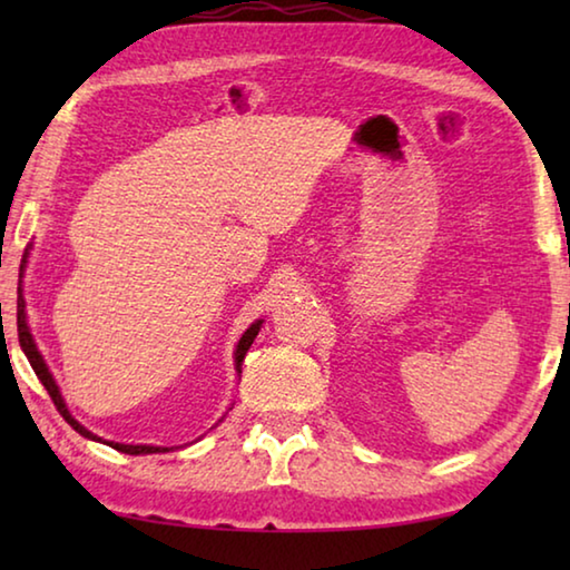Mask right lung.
<instances>
[{"label": "right lung", "instance_id": "obj_1", "mask_svg": "<svg viewBox=\"0 0 570 570\" xmlns=\"http://www.w3.org/2000/svg\"><path fill=\"white\" fill-rule=\"evenodd\" d=\"M27 256H30V254H27V250H24L22 268H24V264H27ZM19 278H22V276H19ZM262 324H264V320H256L254 324L248 326V330H246L244 334H240V340H238V344H236V350H234V366H236L238 380H240V364H244V356H246V352L250 350V344H254L256 334L262 332ZM17 334H19V346H22L24 356H27V360H30L35 374H37V377H40V382L45 384V390L50 392L55 407L60 410V414H62V417H65L67 422H70V428H72L75 432H80V435L88 438V440L102 442V445H110L112 450H118V452H125V455H156V452H170V450H176V448H160V445H125V442L102 440V438L95 435V432H90L88 428H82V424L72 417L70 410H67V404H65L62 392H60V387H57V382H55V377H52L50 366H47L45 356L40 354V350H37L35 336H32V332H30V324H27V302H24V294H22V282H19V288H17ZM228 410H230V407H228ZM224 417H226V414H224ZM224 417H220L218 422H224ZM218 422H216V424H218ZM216 424H214V428H216ZM198 440H200V438H198Z\"/></svg>", "mask_w": 570, "mask_h": 570}]
</instances>
